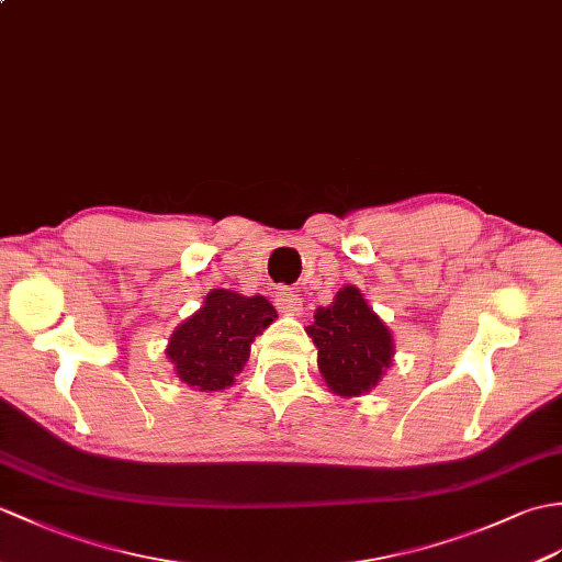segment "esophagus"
I'll return each mask as SVG.
<instances>
[{"label":"esophagus","mask_w":562,"mask_h":562,"mask_svg":"<svg viewBox=\"0 0 562 562\" xmlns=\"http://www.w3.org/2000/svg\"><path fill=\"white\" fill-rule=\"evenodd\" d=\"M276 302H278V308L282 313H286V316H299V313L304 311L302 308V294L290 290V286H282V290L278 292Z\"/></svg>","instance_id":"obj_1"}]
</instances>
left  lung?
<instances>
[{
  "label": "left lung",
  "mask_w": 562,
  "mask_h": 562,
  "mask_svg": "<svg viewBox=\"0 0 562 562\" xmlns=\"http://www.w3.org/2000/svg\"><path fill=\"white\" fill-rule=\"evenodd\" d=\"M306 333L318 347L321 375L340 397L371 393L393 363V335L355 284L342 286L330 306L316 308Z\"/></svg>",
  "instance_id": "obj_1"
}]
</instances>
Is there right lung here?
Segmentation results:
<instances>
[{
    "instance_id": "obj_1",
    "label": "right lung",
    "mask_w": 562,
    "mask_h": 562,
    "mask_svg": "<svg viewBox=\"0 0 562 562\" xmlns=\"http://www.w3.org/2000/svg\"><path fill=\"white\" fill-rule=\"evenodd\" d=\"M278 318L266 296H244L232 290L207 292L203 306L169 337L165 349L179 381L201 393L234 385L251 355V342Z\"/></svg>"
}]
</instances>
